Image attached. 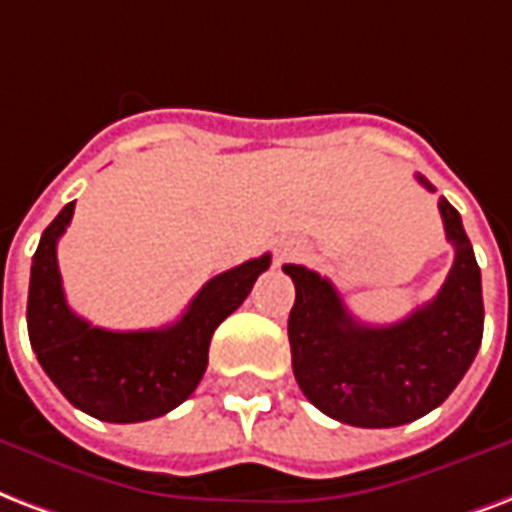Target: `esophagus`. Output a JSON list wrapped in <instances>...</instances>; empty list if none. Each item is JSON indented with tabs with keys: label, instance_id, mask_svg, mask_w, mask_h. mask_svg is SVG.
<instances>
[{
	"label": "esophagus",
	"instance_id": "obj_1",
	"mask_svg": "<svg viewBox=\"0 0 512 512\" xmlns=\"http://www.w3.org/2000/svg\"><path fill=\"white\" fill-rule=\"evenodd\" d=\"M303 255V244L300 241H282L279 247H276V260L284 263V260H292V257Z\"/></svg>",
	"mask_w": 512,
	"mask_h": 512
}]
</instances>
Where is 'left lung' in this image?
<instances>
[{
  "instance_id": "1",
  "label": "left lung",
  "mask_w": 512,
  "mask_h": 512,
  "mask_svg": "<svg viewBox=\"0 0 512 512\" xmlns=\"http://www.w3.org/2000/svg\"><path fill=\"white\" fill-rule=\"evenodd\" d=\"M421 185L435 190L416 174ZM454 265L435 298L395 325H362L330 279L284 265L295 282L287 335L292 373L308 403L351 427H400L435 411L473 365L483 338L481 268L462 217L438 201Z\"/></svg>"
}]
</instances>
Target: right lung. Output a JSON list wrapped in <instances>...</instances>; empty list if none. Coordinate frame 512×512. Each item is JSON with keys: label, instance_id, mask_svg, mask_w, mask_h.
I'll return each instance as SVG.
<instances>
[{"label": "right lung", "instance_id": "right-lung-1", "mask_svg": "<svg viewBox=\"0 0 512 512\" xmlns=\"http://www.w3.org/2000/svg\"><path fill=\"white\" fill-rule=\"evenodd\" d=\"M74 201L50 222L31 260V349L61 395L101 421L158 419L193 395L209 365V343L225 317L247 300L271 255L236 265L201 287L182 317L161 330L115 333L93 327L66 303L56 244L72 222Z\"/></svg>", "mask_w": 512, "mask_h": 512}]
</instances>
